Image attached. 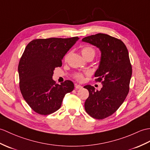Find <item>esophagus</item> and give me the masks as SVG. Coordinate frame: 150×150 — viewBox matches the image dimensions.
Here are the masks:
<instances>
[{"label":"esophagus","mask_w":150,"mask_h":150,"mask_svg":"<svg viewBox=\"0 0 150 150\" xmlns=\"http://www.w3.org/2000/svg\"><path fill=\"white\" fill-rule=\"evenodd\" d=\"M75 89H81V88H82V86H81V85H79V84H75Z\"/></svg>","instance_id":"34e87169"}]
</instances>
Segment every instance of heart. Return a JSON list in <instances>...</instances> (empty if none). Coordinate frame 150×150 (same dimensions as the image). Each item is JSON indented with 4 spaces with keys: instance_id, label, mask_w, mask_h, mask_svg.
I'll use <instances>...</instances> for the list:
<instances>
[{
    "instance_id": "heart-1",
    "label": "heart",
    "mask_w": 150,
    "mask_h": 150,
    "mask_svg": "<svg viewBox=\"0 0 150 150\" xmlns=\"http://www.w3.org/2000/svg\"><path fill=\"white\" fill-rule=\"evenodd\" d=\"M81 53L83 55V57L85 59L88 57H93L95 56V50L92 47L90 46H85L83 47L82 50H81ZM69 54H68L67 55L65 56V59H67L68 56H69ZM75 77L78 80V81H82L83 79V76L82 74H76L75 75Z\"/></svg>"
}]
</instances>
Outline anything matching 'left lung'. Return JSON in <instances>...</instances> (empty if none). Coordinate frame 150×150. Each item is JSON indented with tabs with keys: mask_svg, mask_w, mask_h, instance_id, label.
I'll use <instances>...</instances> for the list:
<instances>
[{
	"mask_svg": "<svg viewBox=\"0 0 150 150\" xmlns=\"http://www.w3.org/2000/svg\"><path fill=\"white\" fill-rule=\"evenodd\" d=\"M99 48L100 61L95 74L102 88L96 90L91 85L83 88L89 91L84 108L89 116L102 120L114 114L123 103L129 91L132 74L128 52L122 41L105 34L98 33L82 40Z\"/></svg>",
	"mask_w": 150,
	"mask_h": 150,
	"instance_id": "1",
	"label": "left lung"
}]
</instances>
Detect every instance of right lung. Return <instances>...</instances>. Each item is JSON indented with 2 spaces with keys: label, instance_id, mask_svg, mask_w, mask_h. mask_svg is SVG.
Masks as SVG:
<instances>
[{
  "label": "right lung",
  "instance_id": "add662e5",
  "mask_svg": "<svg viewBox=\"0 0 150 150\" xmlns=\"http://www.w3.org/2000/svg\"><path fill=\"white\" fill-rule=\"evenodd\" d=\"M79 39L51 38L31 41L27 45L18 64L20 89L31 109L41 115L53 113L61 107L65 95L74 84L66 81L61 84L52 79L55 68Z\"/></svg>",
  "mask_w": 150,
  "mask_h": 150
}]
</instances>
